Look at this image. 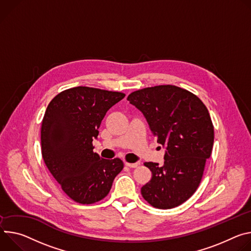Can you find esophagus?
<instances>
[{
	"instance_id": "1",
	"label": "esophagus",
	"mask_w": 251,
	"mask_h": 251,
	"mask_svg": "<svg viewBox=\"0 0 251 251\" xmlns=\"http://www.w3.org/2000/svg\"><path fill=\"white\" fill-rule=\"evenodd\" d=\"M126 165L128 166V168H136V166L138 165L137 162H134V163H130V162H126Z\"/></svg>"
}]
</instances>
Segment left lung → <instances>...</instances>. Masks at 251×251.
Returning <instances> with one entry per match:
<instances>
[{
  "label": "left lung",
  "mask_w": 251,
  "mask_h": 251,
  "mask_svg": "<svg viewBox=\"0 0 251 251\" xmlns=\"http://www.w3.org/2000/svg\"><path fill=\"white\" fill-rule=\"evenodd\" d=\"M127 100L142 111L165 149L163 165L145 162L151 179L142 187V196L156 208L178 206L198 189L212 151L214 129L208 110L196 95L171 85L135 91Z\"/></svg>",
  "instance_id": "left-lung-1"
}]
</instances>
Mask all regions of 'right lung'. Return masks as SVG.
<instances>
[{
    "mask_svg": "<svg viewBox=\"0 0 251 251\" xmlns=\"http://www.w3.org/2000/svg\"><path fill=\"white\" fill-rule=\"evenodd\" d=\"M126 97L123 93L76 87L55 96L42 123L44 161L73 201L92 204L104 199L124 169L120 158L94 152L93 141L106 111Z\"/></svg>",
    "mask_w": 251,
    "mask_h": 251,
    "instance_id": "add662e5",
    "label": "right lung"
}]
</instances>
